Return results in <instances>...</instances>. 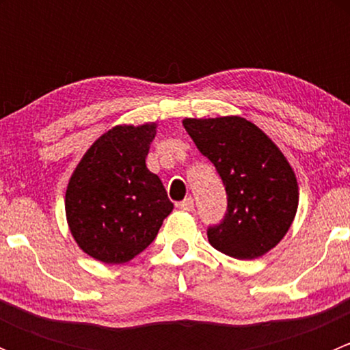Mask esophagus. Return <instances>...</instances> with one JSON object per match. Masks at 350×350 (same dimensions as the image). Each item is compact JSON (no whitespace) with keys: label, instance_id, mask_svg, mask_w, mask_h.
Here are the masks:
<instances>
[{"label":"esophagus","instance_id":"1","mask_svg":"<svg viewBox=\"0 0 350 350\" xmlns=\"http://www.w3.org/2000/svg\"><path fill=\"white\" fill-rule=\"evenodd\" d=\"M179 208H181V210H185V211H193V210H195V201H193L191 196L185 198L183 201H179Z\"/></svg>","mask_w":350,"mask_h":350}]
</instances>
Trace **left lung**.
Masks as SVG:
<instances>
[{"label":"left lung","mask_w":350,"mask_h":350,"mask_svg":"<svg viewBox=\"0 0 350 350\" xmlns=\"http://www.w3.org/2000/svg\"><path fill=\"white\" fill-rule=\"evenodd\" d=\"M183 125L227 191L224 218L206 230L211 245L235 259H256L278 245L298 208V183L283 152L241 116L186 118Z\"/></svg>","instance_id":"8db88e82"}]
</instances>
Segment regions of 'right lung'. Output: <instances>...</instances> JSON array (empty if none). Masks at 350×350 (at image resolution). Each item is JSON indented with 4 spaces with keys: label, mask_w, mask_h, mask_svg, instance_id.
Instances as JSON below:
<instances>
[{
    "label": "right lung",
    "mask_w": 350,
    "mask_h": 350,
    "mask_svg": "<svg viewBox=\"0 0 350 350\" xmlns=\"http://www.w3.org/2000/svg\"><path fill=\"white\" fill-rule=\"evenodd\" d=\"M155 123L118 125L77 164L66 215L77 245L105 264H123L154 242L172 211L164 185L146 165Z\"/></svg>",
    "instance_id": "obj_1"
}]
</instances>
